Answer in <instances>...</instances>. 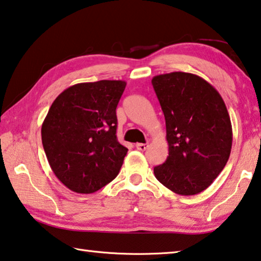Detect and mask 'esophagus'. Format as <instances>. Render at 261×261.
Masks as SVG:
<instances>
[{
	"instance_id": "1",
	"label": "esophagus",
	"mask_w": 261,
	"mask_h": 261,
	"mask_svg": "<svg viewBox=\"0 0 261 261\" xmlns=\"http://www.w3.org/2000/svg\"><path fill=\"white\" fill-rule=\"evenodd\" d=\"M136 148L139 151H145L147 148V144H143V143H137L136 144Z\"/></svg>"
}]
</instances>
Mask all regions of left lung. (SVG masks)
Returning <instances> with one entry per match:
<instances>
[{
  "instance_id": "1",
  "label": "left lung",
  "mask_w": 261,
  "mask_h": 261,
  "mask_svg": "<svg viewBox=\"0 0 261 261\" xmlns=\"http://www.w3.org/2000/svg\"><path fill=\"white\" fill-rule=\"evenodd\" d=\"M166 121L168 156L154 167L159 182L179 195L213 184L229 160L232 126L220 93L201 76L172 72L152 79Z\"/></svg>"
}]
</instances>
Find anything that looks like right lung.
<instances>
[{
    "label": "right lung",
    "mask_w": 261,
    "mask_h": 261,
    "mask_svg": "<svg viewBox=\"0 0 261 261\" xmlns=\"http://www.w3.org/2000/svg\"><path fill=\"white\" fill-rule=\"evenodd\" d=\"M122 80L82 82L65 89L41 125L53 173L68 189L92 194L118 175L127 148L116 137Z\"/></svg>",
    "instance_id": "add662e5"
}]
</instances>
